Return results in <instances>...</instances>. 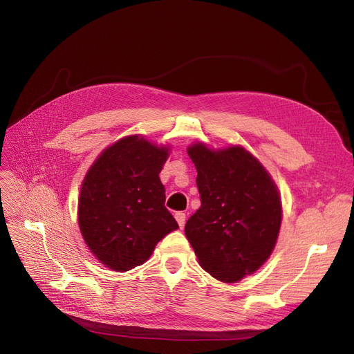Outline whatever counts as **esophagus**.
Returning a JSON list of instances; mask_svg holds the SVG:
<instances>
[{"label": "esophagus", "instance_id": "1", "mask_svg": "<svg viewBox=\"0 0 354 354\" xmlns=\"http://www.w3.org/2000/svg\"><path fill=\"white\" fill-rule=\"evenodd\" d=\"M176 220L178 223L180 229L185 227V223H186V214L185 212H176Z\"/></svg>", "mask_w": 354, "mask_h": 354}]
</instances>
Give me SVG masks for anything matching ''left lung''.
Listing matches in <instances>:
<instances>
[{
	"label": "left lung",
	"mask_w": 354,
	"mask_h": 354,
	"mask_svg": "<svg viewBox=\"0 0 354 354\" xmlns=\"http://www.w3.org/2000/svg\"><path fill=\"white\" fill-rule=\"evenodd\" d=\"M187 153L198 171L201 208L185 227L199 266L221 282H238L269 259L279 234L282 203L260 160L241 146Z\"/></svg>",
	"instance_id": "obj_1"
}]
</instances>
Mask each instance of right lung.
Wrapping results in <instances>:
<instances>
[{"label": "right lung", "instance_id": "obj_1", "mask_svg": "<svg viewBox=\"0 0 354 354\" xmlns=\"http://www.w3.org/2000/svg\"><path fill=\"white\" fill-rule=\"evenodd\" d=\"M169 149L140 136L118 140L85 174L78 203L82 238L95 259L116 272L149 260L178 224L165 208L159 173Z\"/></svg>", "mask_w": 354, "mask_h": 354}]
</instances>
